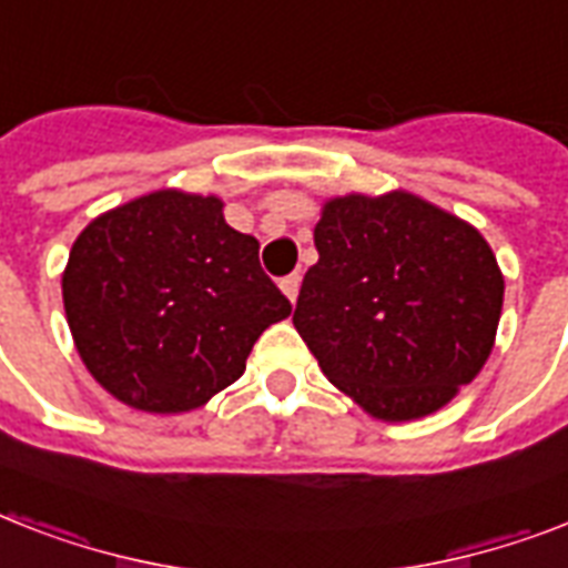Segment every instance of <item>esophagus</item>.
<instances>
[{"mask_svg": "<svg viewBox=\"0 0 568 568\" xmlns=\"http://www.w3.org/2000/svg\"><path fill=\"white\" fill-rule=\"evenodd\" d=\"M280 288H283V294L285 297H288V301H297V294H301V274H288L283 280V283H280Z\"/></svg>", "mask_w": 568, "mask_h": 568, "instance_id": "34e87169", "label": "esophagus"}]
</instances>
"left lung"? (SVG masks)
Here are the masks:
<instances>
[{
  "label": "left lung",
  "mask_w": 568,
  "mask_h": 568,
  "mask_svg": "<svg viewBox=\"0 0 568 568\" xmlns=\"http://www.w3.org/2000/svg\"><path fill=\"white\" fill-rule=\"evenodd\" d=\"M294 327L324 377L377 422L436 413L495 347L504 274L489 241L409 191L329 196Z\"/></svg>",
  "instance_id": "8db88e82"
}]
</instances>
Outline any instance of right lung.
Segmentation results:
<instances>
[{"label":"right lung","mask_w":568,"mask_h":568,"mask_svg":"<svg viewBox=\"0 0 568 568\" xmlns=\"http://www.w3.org/2000/svg\"><path fill=\"white\" fill-rule=\"evenodd\" d=\"M61 294L91 377L153 415L209 404L244 374L256 338L292 315L221 196L180 189L93 217L70 247Z\"/></svg>","instance_id":"1"}]
</instances>
